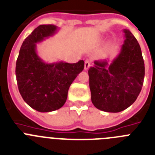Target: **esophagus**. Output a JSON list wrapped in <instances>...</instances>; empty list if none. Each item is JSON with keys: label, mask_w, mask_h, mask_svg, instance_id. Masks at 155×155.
Returning a JSON list of instances; mask_svg holds the SVG:
<instances>
[{"label": "esophagus", "mask_w": 155, "mask_h": 155, "mask_svg": "<svg viewBox=\"0 0 155 155\" xmlns=\"http://www.w3.org/2000/svg\"><path fill=\"white\" fill-rule=\"evenodd\" d=\"M91 62H90L89 61H87V60H86L85 61H84V70H87L88 68H89V67L91 66Z\"/></svg>", "instance_id": "34e87169"}]
</instances>
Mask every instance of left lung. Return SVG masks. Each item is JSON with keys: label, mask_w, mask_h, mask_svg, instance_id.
I'll use <instances>...</instances> for the list:
<instances>
[{"label": "left lung", "mask_w": 155, "mask_h": 155, "mask_svg": "<svg viewBox=\"0 0 155 155\" xmlns=\"http://www.w3.org/2000/svg\"><path fill=\"white\" fill-rule=\"evenodd\" d=\"M125 40L119 55L94 61L88 70L91 102L99 110L119 113L130 107L139 95L144 79L141 49L129 29H124Z\"/></svg>", "instance_id": "1"}]
</instances>
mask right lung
Here are the masks:
<instances>
[{
	"mask_svg": "<svg viewBox=\"0 0 155 155\" xmlns=\"http://www.w3.org/2000/svg\"><path fill=\"white\" fill-rule=\"evenodd\" d=\"M53 25H41L25 39L16 62L15 74L19 92L30 107L40 113L61 109L69 87L84 70V61L75 64L60 61L48 64L36 53V43L57 31Z\"/></svg>",
	"mask_w": 155,
	"mask_h": 155,
	"instance_id": "1",
	"label": "right lung"
}]
</instances>
